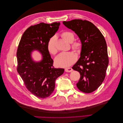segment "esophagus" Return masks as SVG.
I'll use <instances>...</instances> for the list:
<instances>
[{"label": "esophagus", "mask_w": 123, "mask_h": 123, "mask_svg": "<svg viewBox=\"0 0 123 123\" xmlns=\"http://www.w3.org/2000/svg\"><path fill=\"white\" fill-rule=\"evenodd\" d=\"M65 71L66 72H71L73 71V69L71 68H67L65 69Z\"/></svg>", "instance_id": "1"}]
</instances>
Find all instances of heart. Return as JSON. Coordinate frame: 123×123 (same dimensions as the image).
I'll use <instances>...</instances> for the list:
<instances>
[{
  "mask_svg": "<svg viewBox=\"0 0 123 123\" xmlns=\"http://www.w3.org/2000/svg\"><path fill=\"white\" fill-rule=\"evenodd\" d=\"M62 38L66 42L71 43L73 42L74 36L73 33L70 32H64L62 34ZM56 37L53 36L49 39L48 43L47 48L49 52L52 54H55L57 53V48L56 47L55 42ZM73 50L79 51L81 47L80 42H74L71 44ZM76 55L73 52H65L58 54L55 59V63L56 66L60 67H67L72 65L76 60Z\"/></svg>",
  "mask_w": 123,
  "mask_h": 123,
  "instance_id": "heart-1",
  "label": "heart"
}]
</instances>
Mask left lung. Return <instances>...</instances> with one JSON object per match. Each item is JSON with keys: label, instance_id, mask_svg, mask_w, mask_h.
I'll list each match as a JSON object with an SVG mask.
<instances>
[{"label": "left lung", "instance_id": "obj_1", "mask_svg": "<svg viewBox=\"0 0 123 123\" xmlns=\"http://www.w3.org/2000/svg\"><path fill=\"white\" fill-rule=\"evenodd\" d=\"M62 23L76 33L81 43L80 56L72 67L80 75L77 87L85 93L93 92L103 82L109 64L106 40L90 21L73 19Z\"/></svg>", "mask_w": 123, "mask_h": 123}]
</instances>
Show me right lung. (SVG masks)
Returning <instances> with one entry per match:
<instances>
[{
	"label": "right lung",
	"mask_w": 123,
	"mask_h": 123,
	"mask_svg": "<svg viewBox=\"0 0 123 123\" xmlns=\"http://www.w3.org/2000/svg\"><path fill=\"white\" fill-rule=\"evenodd\" d=\"M60 23H43L28 28L22 36L17 52V71L26 88L36 97L44 98L54 90L55 80L64 72V69L53 67V61L48 50L49 39L56 32ZM42 55L39 62L34 61L33 51Z\"/></svg>",
	"instance_id": "obj_1"
}]
</instances>
